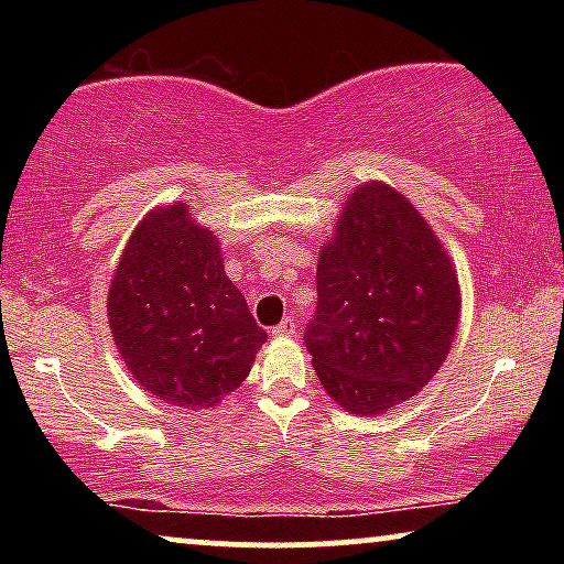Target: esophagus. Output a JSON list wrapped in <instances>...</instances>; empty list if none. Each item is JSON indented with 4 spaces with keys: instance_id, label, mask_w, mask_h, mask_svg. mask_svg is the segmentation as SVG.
Masks as SVG:
<instances>
[{
    "instance_id": "34e87169",
    "label": "esophagus",
    "mask_w": 564,
    "mask_h": 564,
    "mask_svg": "<svg viewBox=\"0 0 564 564\" xmlns=\"http://www.w3.org/2000/svg\"><path fill=\"white\" fill-rule=\"evenodd\" d=\"M297 330V323L295 318H284L280 326L272 328V336H292Z\"/></svg>"
}]
</instances>
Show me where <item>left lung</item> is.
Returning <instances> with one entry per match:
<instances>
[{"mask_svg": "<svg viewBox=\"0 0 564 564\" xmlns=\"http://www.w3.org/2000/svg\"><path fill=\"white\" fill-rule=\"evenodd\" d=\"M315 288L303 341L344 411H390L444 365L459 323L457 272L411 199L390 184L351 192L321 251Z\"/></svg>", "mask_w": 564, "mask_h": 564, "instance_id": "1", "label": "left lung"}]
</instances>
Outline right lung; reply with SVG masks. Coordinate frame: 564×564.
<instances>
[{"label": "right lung", "mask_w": 564, "mask_h": 564, "mask_svg": "<svg viewBox=\"0 0 564 564\" xmlns=\"http://www.w3.org/2000/svg\"><path fill=\"white\" fill-rule=\"evenodd\" d=\"M107 318L122 361L169 405H218L267 341L228 280L220 243L184 203L145 215L115 269Z\"/></svg>", "instance_id": "obj_1"}]
</instances>
